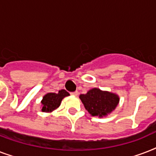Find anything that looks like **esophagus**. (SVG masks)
I'll use <instances>...</instances> for the list:
<instances>
[{"mask_svg":"<svg viewBox=\"0 0 156 156\" xmlns=\"http://www.w3.org/2000/svg\"><path fill=\"white\" fill-rule=\"evenodd\" d=\"M70 94H71V95H74V96H77V95H78V91H77V90H76V91H73V92H71Z\"/></svg>","mask_w":156,"mask_h":156,"instance_id":"esophagus-1","label":"esophagus"}]
</instances>
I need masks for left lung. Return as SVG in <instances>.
<instances>
[{
    "mask_svg": "<svg viewBox=\"0 0 156 156\" xmlns=\"http://www.w3.org/2000/svg\"><path fill=\"white\" fill-rule=\"evenodd\" d=\"M85 108L93 116H107L116 108L119 103V96L108 91H103L98 88H93L85 95H80Z\"/></svg>",
    "mask_w": 156,
    "mask_h": 156,
    "instance_id": "obj_1",
    "label": "left lung"
}]
</instances>
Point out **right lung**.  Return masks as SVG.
I'll list each match as a JSON object with an SVG mask.
<instances>
[{
    "instance_id": "obj_1",
    "label": "right lung",
    "mask_w": 156,
    "mask_h": 156,
    "mask_svg": "<svg viewBox=\"0 0 156 156\" xmlns=\"http://www.w3.org/2000/svg\"><path fill=\"white\" fill-rule=\"evenodd\" d=\"M69 95L66 90H59V92L56 93H48L43 97L41 101L42 104V112H51L53 110L56 109L61 105V100L64 98Z\"/></svg>"
}]
</instances>
